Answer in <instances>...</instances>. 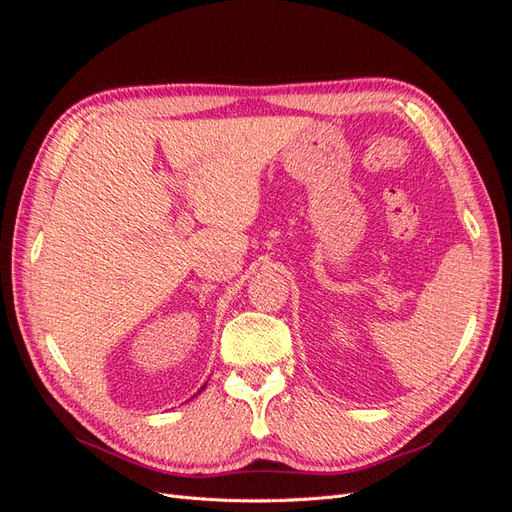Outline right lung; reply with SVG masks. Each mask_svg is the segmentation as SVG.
Wrapping results in <instances>:
<instances>
[{"mask_svg": "<svg viewBox=\"0 0 512 512\" xmlns=\"http://www.w3.org/2000/svg\"><path fill=\"white\" fill-rule=\"evenodd\" d=\"M205 386H207V384H203V389H205ZM203 389H200V391H203ZM200 391H198V393H200ZM194 397H196V395H194Z\"/></svg>", "mask_w": 512, "mask_h": 512, "instance_id": "1", "label": "right lung"}]
</instances>
